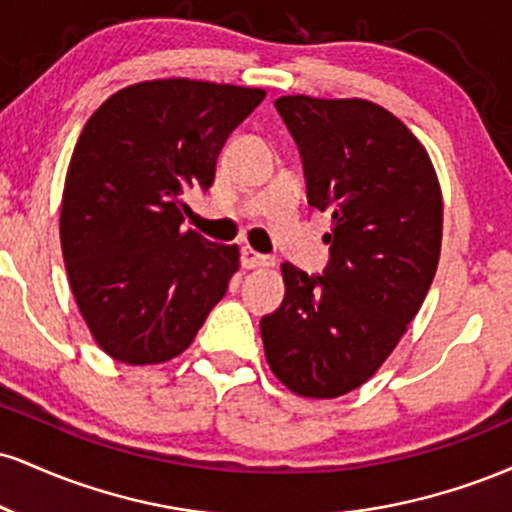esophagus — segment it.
I'll list each match as a JSON object with an SVG mask.
<instances>
[{
	"label": "esophagus",
	"instance_id": "1",
	"mask_svg": "<svg viewBox=\"0 0 512 512\" xmlns=\"http://www.w3.org/2000/svg\"><path fill=\"white\" fill-rule=\"evenodd\" d=\"M240 262H243L245 269H260V267H272V257L260 255L257 250L252 248H243L240 250Z\"/></svg>",
	"mask_w": 512,
	"mask_h": 512
}]
</instances>
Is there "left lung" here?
Listing matches in <instances>:
<instances>
[{
	"label": "left lung",
	"mask_w": 512,
	"mask_h": 512,
	"mask_svg": "<svg viewBox=\"0 0 512 512\" xmlns=\"http://www.w3.org/2000/svg\"><path fill=\"white\" fill-rule=\"evenodd\" d=\"M303 156L308 202L332 214L325 276L281 264L286 296L260 322L276 378L334 399L373 378L419 313L440 260L443 192L424 144L363 98L274 101Z\"/></svg>",
	"instance_id": "obj_1"
}]
</instances>
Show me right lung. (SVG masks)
Returning a JSON list of instances; mask_svg holds the SVG:
<instances>
[{
  "label": "right lung",
  "instance_id": "right-lung-1",
  "mask_svg": "<svg viewBox=\"0 0 512 512\" xmlns=\"http://www.w3.org/2000/svg\"><path fill=\"white\" fill-rule=\"evenodd\" d=\"M267 91L195 79L125 86L81 129L64 180L62 257L96 344L127 366L180 356L240 267L238 245L182 228L228 134Z\"/></svg>",
  "mask_w": 512,
  "mask_h": 512
}]
</instances>
